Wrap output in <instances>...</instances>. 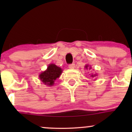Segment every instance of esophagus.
Masks as SVG:
<instances>
[{
  "label": "esophagus",
  "mask_w": 132,
  "mask_h": 132,
  "mask_svg": "<svg viewBox=\"0 0 132 132\" xmlns=\"http://www.w3.org/2000/svg\"><path fill=\"white\" fill-rule=\"evenodd\" d=\"M69 68H71V69H73V68H75V63H72V64H69Z\"/></svg>",
  "instance_id": "obj_1"
}]
</instances>
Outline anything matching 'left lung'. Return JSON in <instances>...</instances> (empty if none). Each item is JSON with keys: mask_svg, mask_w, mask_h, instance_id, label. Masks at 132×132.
<instances>
[{"mask_svg": "<svg viewBox=\"0 0 132 132\" xmlns=\"http://www.w3.org/2000/svg\"><path fill=\"white\" fill-rule=\"evenodd\" d=\"M85 67H86V69H87V67H88V66H86ZM89 69H90V68H89ZM94 76H95V75H94ZM94 76H93V75H91V76H92V77H94Z\"/></svg>", "mask_w": 132, "mask_h": 132, "instance_id": "left-lung-1", "label": "left lung"}]
</instances>
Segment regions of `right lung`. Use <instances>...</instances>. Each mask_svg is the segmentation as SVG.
Wrapping results in <instances>:
<instances>
[{
    "mask_svg": "<svg viewBox=\"0 0 132 132\" xmlns=\"http://www.w3.org/2000/svg\"><path fill=\"white\" fill-rule=\"evenodd\" d=\"M61 72V68L54 64H51L46 71L40 74L39 77L44 84L51 86L53 85L54 81L60 76Z\"/></svg>",
    "mask_w": 132,
    "mask_h": 132,
    "instance_id": "right-lung-1",
    "label": "right lung"
}]
</instances>
